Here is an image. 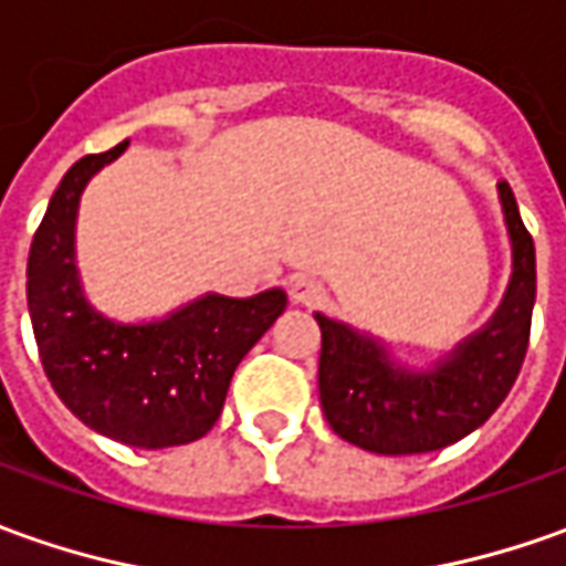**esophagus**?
<instances>
[{
  "label": "esophagus",
  "instance_id": "obj_1",
  "mask_svg": "<svg viewBox=\"0 0 566 566\" xmlns=\"http://www.w3.org/2000/svg\"><path fill=\"white\" fill-rule=\"evenodd\" d=\"M290 298L295 305H305L314 307L321 305L323 298H326V290H323L321 280H311V276H295L290 283Z\"/></svg>",
  "mask_w": 566,
  "mask_h": 566
}]
</instances>
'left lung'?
Returning <instances> with one entry per match:
<instances>
[{
    "label": "left lung",
    "instance_id": "8db88e82",
    "mask_svg": "<svg viewBox=\"0 0 566 566\" xmlns=\"http://www.w3.org/2000/svg\"><path fill=\"white\" fill-rule=\"evenodd\" d=\"M512 243V276L493 317L431 366L395 360L388 345L350 323H321V407L342 440L379 455L443 450L493 416L521 373L536 302V249L512 187L499 181Z\"/></svg>",
    "mask_w": 566,
    "mask_h": 566
}]
</instances>
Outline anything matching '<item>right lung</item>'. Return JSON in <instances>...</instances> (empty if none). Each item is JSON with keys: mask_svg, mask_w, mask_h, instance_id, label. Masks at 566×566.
Masks as SVG:
<instances>
[{"mask_svg": "<svg viewBox=\"0 0 566 566\" xmlns=\"http://www.w3.org/2000/svg\"><path fill=\"white\" fill-rule=\"evenodd\" d=\"M126 147L82 157L61 178L30 245L27 307L45 376L64 407L104 438L163 450L200 440L218 422L233 369L286 311V292H206L144 323L101 314L76 268V216L85 185Z\"/></svg>", "mask_w": 566, "mask_h": 566, "instance_id": "obj_1", "label": "right lung"}]
</instances>
